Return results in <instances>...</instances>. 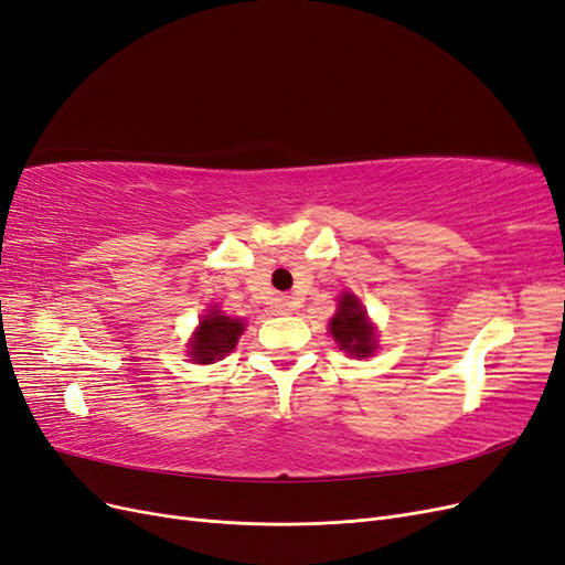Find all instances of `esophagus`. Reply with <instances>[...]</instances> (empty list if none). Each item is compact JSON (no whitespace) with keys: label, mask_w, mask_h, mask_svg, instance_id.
<instances>
[{"label":"esophagus","mask_w":565,"mask_h":565,"mask_svg":"<svg viewBox=\"0 0 565 565\" xmlns=\"http://www.w3.org/2000/svg\"><path fill=\"white\" fill-rule=\"evenodd\" d=\"M289 311H292V301H289L287 297H278L276 299V313H289Z\"/></svg>","instance_id":"obj_1"}]
</instances>
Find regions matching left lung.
Masks as SVG:
<instances>
[{
    "label": "left lung",
    "instance_id": "left-lung-1",
    "mask_svg": "<svg viewBox=\"0 0 565 565\" xmlns=\"http://www.w3.org/2000/svg\"><path fill=\"white\" fill-rule=\"evenodd\" d=\"M330 332L339 349L351 355L367 358L374 351V332L365 318V309L353 295L339 299V309L330 320Z\"/></svg>",
    "mask_w": 565,
    "mask_h": 565
}]
</instances>
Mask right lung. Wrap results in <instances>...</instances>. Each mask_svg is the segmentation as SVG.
<instances>
[{"instance_id": "right-lung-1", "label": "right lung", "mask_w": 565, "mask_h": 565, "mask_svg": "<svg viewBox=\"0 0 565 565\" xmlns=\"http://www.w3.org/2000/svg\"><path fill=\"white\" fill-rule=\"evenodd\" d=\"M245 324L241 318H228L224 313H210L200 322V330L195 332V339L191 341V355L195 363L207 365L216 358H224L231 353L237 344V337L243 334Z\"/></svg>"}]
</instances>
